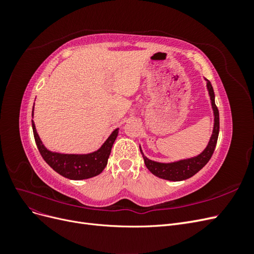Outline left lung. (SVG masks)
I'll list each match as a JSON object with an SVG mask.
<instances>
[{"label": "left lung", "instance_id": "8db88e82", "mask_svg": "<svg viewBox=\"0 0 254 254\" xmlns=\"http://www.w3.org/2000/svg\"><path fill=\"white\" fill-rule=\"evenodd\" d=\"M206 86L207 90H209V94L211 96V102L212 107L214 111V129H213V134L210 139L209 144H207L206 148L200 153V155L187 160H181L178 162H173V163H159L155 162V161H151L144 156L141 148V153L144 158V162L146 167L148 168L149 172L155 176L159 177V178H162L165 180H171V181H181L190 178L191 176L197 174L201 168L209 162L213 152L215 150L217 144L218 139V133H219V112L217 106L215 105V94L214 90L211 82L206 79Z\"/></svg>", "mask_w": 254, "mask_h": 254}]
</instances>
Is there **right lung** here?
Returning <instances> with one entry per match:
<instances>
[{
	"instance_id": "right-lung-1",
	"label": "right lung",
	"mask_w": 254,
	"mask_h": 254,
	"mask_svg": "<svg viewBox=\"0 0 254 254\" xmlns=\"http://www.w3.org/2000/svg\"><path fill=\"white\" fill-rule=\"evenodd\" d=\"M32 125L37 147L45 162L59 175L72 180L89 179L99 175L104 171V168L108 163L112 145L119 132V129H115L97 151L88 153V155H63V153L52 152L45 148L36 131L33 120Z\"/></svg>"
}]
</instances>
